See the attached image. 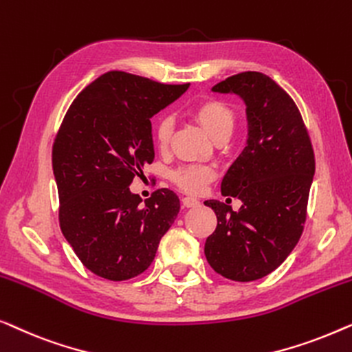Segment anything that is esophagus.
I'll use <instances>...</instances> for the list:
<instances>
[{
    "label": "esophagus",
    "mask_w": 352,
    "mask_h": 352,
    "mask_svg": "<svg viewBox=\"0 0 352 352\" xmlns=\"http://www.w3.org/2000/svg\"><path fill=\"white\" fill-rule=\"evenodd\" d=\"M182 202H183V206H185V207H197L201 204L199 199H196V197H191V196H185L182 199Z\"/></svg>",
    "instance_id": "1"
}]
</instances>
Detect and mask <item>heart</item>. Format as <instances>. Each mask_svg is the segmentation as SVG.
<instances>
[{"label": "heart", "mask_w": 352, "mask_h": 352, "mask_svg": "<svg viewBox=\"0 0 352 352\" xmlns=\"http://www.w3.org/2000/svg\"><path fill=\"white\" fill-rule=\"evenodd\" d=\"M192 115L214 140L221 137H230L232 127H234V113L226 103L215 100V98L197 103L195 110H192ZM172 131H174V120L169 115H162L155 127L156 145L160 148H166L169 145ZM214 177V169L204 164L180 167V169L172 172L170 175L172 182L188 192L202 191Z\"/></svg>", "instance_id": "heart-1"}]
</instances>
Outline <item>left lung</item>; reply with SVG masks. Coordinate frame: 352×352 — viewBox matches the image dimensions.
<instances>
[{
    "instance_id": "obj_1",
    "label": "left lung",
    "mask_w": 352,
    "mask_h": 352,
    "mask_svg": "<svg viewBox=\"0 0 352 352\" xmlns=\"http://www.w3.org/2000/svg\"><path fill=\"white\" fill-rule=\"evenodd\" d=\"M212 91L244 100L247 145L221 180V195L241 199V209L234 212L214 199L204 202L219 221L204 254L226 279L250 282L273 273L300 241L314 151L298 107L270 76L239 73Z\"/></svg>"
}]
</instances>
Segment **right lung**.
Wrapping results in <instances>:
<instances>
[{"instance_id":"1","label":"right lung","mask_w":352,"mask_h":352,"mask_svg":"<svg viewBox=\"0 0 352 352\" xmlns=\"http://www.w3.org/2000/svg\"><path fill=\"white\" fill-rule=\"evenodd\" d=\"M190 84L108 72L78 94L52 146L60 230L94 274L127 280L155 260L180 199L161 188L142 204L129 190L155 160L151 118Z\"/></svg>"}]
</instances>
